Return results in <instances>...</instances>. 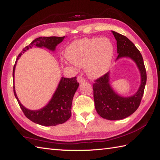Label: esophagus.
<instances>
[{
    "instance_id": "obj_1",
    "label": "esophagus",
    "mask_w": 160,
    "mask_h": 160,
    "mask_svg": "<svg viewBox=\"0 0 160 160\" xmlns=\"http://www.w3.org/2000/svg\"><path fill=\"white\" fill-rule=\"evenodd\" d=\"M77 81L79 83H83V82H85L86 79H84V78L82 76H78L77 77Z\"/></svg>"
}]
</instances>
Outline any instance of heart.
Here are the masks:
<instances>
[{"label": "heart", "mask_w": 160, "mask_h": 160, "mask_svg": "<svg viewBox=\"0 0 160 160\" xmlns=\"http://www.w3.org/2000/svg\"><path fill=\"white\" fill-rule=\"evenodd\" d=\"M68 58L77 66H86L91 78H98L109 70L114 56V46L108 38H83L68 47Z\"/></svg>", "instance_id": "heart-1"}]
</instances>
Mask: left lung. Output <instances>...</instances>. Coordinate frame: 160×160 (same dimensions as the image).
Listing matches in <instances>:
<instances>
[{"instance_id":"obj_1","label":"left lung","mask_w":160,"mask_h":160,"mask_svg":"<svg viewBox=\"0 0 160 160\" xmlns=\"http://www.w3.org/2000/svg\"><path fill=\"white\" fill-rule=\"evenodd\" d=\"M117 41V59L129 57L136 62L140 71L141 81L138 91L133 96L123 98L118 95L109 84V72L95 81L93 83V97L98 113L103 118L116 120L125 118L136 111L142 99L147 80L146 68L143 57L135 45L129 39L112 31Z\"/></svg>"}]
</instances>
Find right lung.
Wrapping results in <instances>:
<instances>
[{
  "label": "right lung",
  "mask_w": 160,
  "mask_h": 160,
  "mask_svg": "<svg viewBox=\"0 0 160 160\" xmlns=\"http://www.w3.org/2000/svg\"><path fill=\"white\" fill-rule=\"evenodd\" d=\"M64 37H40L36 38L28 46H26L18 56L16 62L22 53L33 46L46 47L49 50L54 51L56 47L63 40ZM15 65L13 68V80L14 77ZM79 87L77 77H62L55 93L46 107L40 110H29L20 103L13 86L14 94L22 111L29 120L33 122L44 126H55L65 122L71 116L72 99Z\"/></svg>",
  "instance_id": "obj_1"
}]
</instances>
